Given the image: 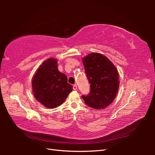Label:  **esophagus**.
<instances>
[{
    "mask_svg": "<svg viewBox=\"0 0 155 155\" xmlns=\"http://www.w3.org/2000/svg\"><path fill=\"white\" fill-rule=\"evenodd\" d=\"M72 88H73V90H77V85L76 84H74L73 85V87H72Z\"/></svg>",
    "mask_w": 155,
    "mask_h": 155,
    "instance_id": "34e87169",
    "label": "esophagus"
}]
</instances>
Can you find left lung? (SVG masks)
<instances>
[{
  "label": "left lung",
  "instance_id": "left-lung-1",
  "mask_svg": "<svg viewBox=\"0 0 155 155\" xmlns=\"http://www.w3.org/2000/svg\"><path fill=\"white\" fill-rule=\"evenodd\" d=\"M85 73L90 85L87 95H82L84 103L94 109H102L114 101L119 87L116 67L105 56L92 53L83 58Z\"/></svg>",
  "mask_w": 155,
  "mask_h": 155
}]
</instances>
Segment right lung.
Listing matches in <instances>:
<instances>
[{
    "label": "right lung",
    "mask_w": 155,
    "mask_h": 155,
    "mask_svg": "<svg viewBox=\"0 0 155 155\" xmlns=\"http://www.w3.org/2000/svg\"><path fill=\"white\" fill-rule=\"evenodd\" d=\"M32 87L36 99L51 108L60 106L72 91L67 76L58 71L54 58H49L40 66L32 78Z\"/></svg>",
    "instance_id": "1"
}]
</instances>
